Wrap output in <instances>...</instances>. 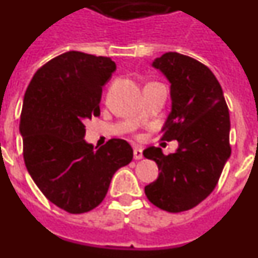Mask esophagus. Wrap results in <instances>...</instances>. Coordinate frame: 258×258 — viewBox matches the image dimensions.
Returning <instances> with one entry per match:
<instances>
[{
    "label": "esophagus",
    "mask_w": 258,
    "mask_h": 258,
    "mask_svg": "<svg viewBox=\"0 0 258 258\" xmlns=\"http://www.w3.org/2000/svg\"><path fill=\"white\" fill-rule=\"evenodd\" d=\"M133 156H134V159H136V160H141V159L143 157L142 150L138 149V147H136V149H134V151H133Z\"/></svg>",
    "instance_id": "1"
}]
</instances>
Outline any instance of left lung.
Segmentation results:
<instances>
[{
	"mask_svg": "<svg viewBox=\"0 0 258 258\" xmlns=\"http://www.w3.org/2000/svg\"><path fill=\"white\" fill-rule=\"evenodd\" d=\"M152 67L170 83L172 111L161 140H177L178 149L169 155L154 146L143 151L160 170L145 192L157 208L178 213L197 207L217 186L231 154L229 108L218 80L197 59L170 51Z\"/></svg>",
	"mask_w": 258,
	"mask_h": 258,
	"instance_id": "8db88e82",
	"label": "left lung"
}]
</instances>
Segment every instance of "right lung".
Masks as SVG:
<instances>
[{"mask_svg": "<svg viewBox=\"0 0 258 258\" xmlns=\"http://www.w3.org/2000/svg\"><path fill=\"white\" fill-rule=\"evenodd\" d=\"M115 71L111 58L67 51L42 66L24 94L19 131L27 170L41 192L68 213L99 206L116 170L133 159L124 140L99 149L84 140V122L101 115L102 86Z\"/></svg>", "mask_w": 258, "mask_h": 258, "instance_id": "1", "label": "right lung"}]
</instances>
